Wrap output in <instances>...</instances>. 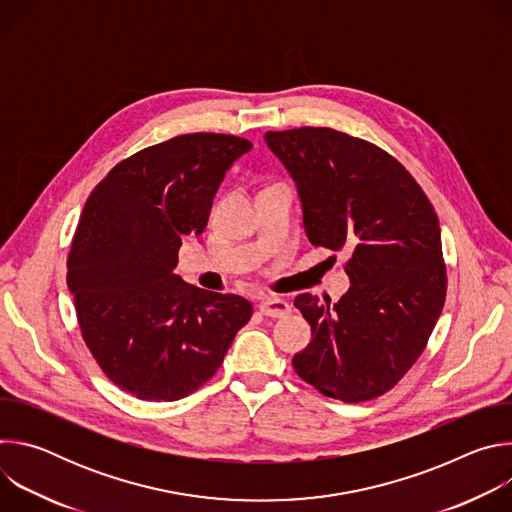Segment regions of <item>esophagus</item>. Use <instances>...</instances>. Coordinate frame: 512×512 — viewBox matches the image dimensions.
<instances>
[{
  "label": "esophagus",
  "mask_w": 512,
  "mask_h": 512,
  "mask_svg": "<svg viewBox=\"0 0 512 512\" xmlns=\"http://www.w3.org/2000/svg\"><path fill=\"white\" fill-rule=\"evenodd\" d=\"M259 310L261 314L265 316H271V318H283L291 312V306L289 302H285L283 298H263L261 304H259Z\"/></svg>",
  "instance_id": "1"
}]
</instances>
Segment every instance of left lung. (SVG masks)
<instances>
[{
  "instance_id": "left-lung-1",
  "label": "left lung",
  "mask_w": 512,
  "mask_h": 512,
  "mask_svg": "<svg viewBox=\"0 0 512 512\" xmlns=\"http://www.w3.org/2000/svg\"><path fill=\"white\" fill-rule=\"evenodd\" d=\"M294 178L312 245L350 251L336 302L302 294L312 342L296 373L344 403L393 389L423 352L446 302L437 214L413 176L377 145L330 127L267 131Z\"/></svg>"
}]
</instances>
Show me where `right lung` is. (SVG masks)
I'll use <instances>...</instances> for the list:
<instances>
[{
	"mask_svg": "<svg viewBox=\"0 0 512 512\" xmlns=\"http://www.w3.org/2000/svg\"><path fill=\"white\" fill-rule=\"evenodd\" d=\"M251 141L188 133L119 162L91 192L68 255L83 340L103 373L143 401H178L223 364L253 306L174 273L227 170Z\"/></svg>",
	"mask_w": 512,
	"mask_h": 512,
	"instance_id": "right-lung-1",
	"label": "right lung"
}]
</instances>
